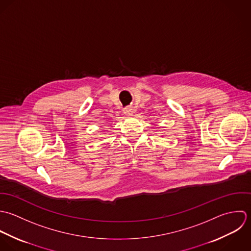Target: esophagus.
Here are the masks:
<instances>
[{"label": "esophagus", "mask_w": 251, "mask_h": 251, "mask_svg": "<svg viewBox=\"0 0 251 251\" xmlns=\"http://www.w3.org/2000/svg\"><path fill=\"white\" fill-rule=\"evenodd\" d=\"M124 113L127 116H132L134 114V108L132 106H127L124 108Z\"/></svg>", "instance_id": "obj_1"}]
</instances>
